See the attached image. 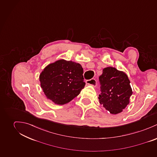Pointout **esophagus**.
Here are the masks:
<instances>
[{"label":"esophagus","mask_w":157,"mask_h":157,"mask_svg":"<svg viewBox=\"0 0 157 157\" xmlns=\"http://www.w3.org/2000/svg\"><path fill=\"white\" fill-rule=\"evenodd\" d=\"M86 83L87 84L93 86V87H96V81L95 79H91L90 80H87L86 81Z\"/></svg>","instance_id":"obj_1"}]
</instances>
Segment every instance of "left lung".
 Instances as JSON below:
<instances>
[{
  "label": "left lung",
  "instance_id": "8db88e82",
  "mask_svg": "<svg viewBox=\"0 0 157 157\" xmlns=\"http://www.w3.org/2000/svg\"><path fill=\"white\" fill-rule=\"evenodd\" d=\"M101 93L99 95L101 104L112 114L121 113L129 104L132 94L130 81L127 75L113 67L103 69L99 76Z\"/></svg>",
  "mask_w": 157,
  "mask_h": 157
}]
</instances>
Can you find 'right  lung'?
<instances>
[{
  "label": "right lung",
  "instance_id": "obj_1",
  "mask_svg": "<svg viewBox=\"0 0 157 157\" xmlns=\"http://www.w3.org/2000/svg\"><path fill=\"white\" fill-rule=\"evenodd\" d=\"M83 69L79 63L59 59L48 65L40 75V86L46 97L55 104L69 103L83 89Z\"/></svg>",
  "mask_w": 157,
  "mask_h": 157
}]
</instances>
